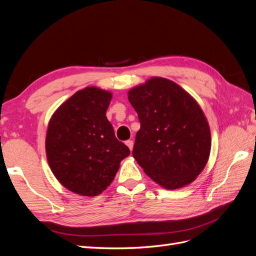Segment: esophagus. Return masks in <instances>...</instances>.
Instances as JSON below:
<instances>
[{"instance_id":"34e87169","label":"esophagus","mask_w":256,"mask_h":256,"mask_svg":"<svg viewBox=\"0 0 256 256\" xmlns=\"http://www.w3.org/2000/svg\"><path fill=\"white\" fill-rule=\"evenodd\" d=\"M126 145L129 147V150H132V148H134V141H132V140H128V141H126Z\"/></svg>"}]
</instances>
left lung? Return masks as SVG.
I'll return each instance as SVG.
<instances>
[{"instance_id": "1", "label": "left lung", "mask_w": 256, "mask_h": 256, "mask_svg": "<svg viewBox=\"0 0 256 256\" xmlns=\"http://www.w3.org/2000/svg\"><path fill=\"white\" fill-rule=\"evenodd\" d=\"M128 99L141 124L132 150L138 166L166 189L192 182L212 147L210 129L198 102L175 82L158 76L130 90Z\"/></svg>"}]
</instances>
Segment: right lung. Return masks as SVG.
Instances as JSON below:
<instances>
[{
    "mask_svg": "<svg viewBox=\"0 0 256 256\" xmlns=\"http://www.w3.org/2000/svg\"><path fill=\"white\" fill-rule=\"evenodd\" d=\"M110 92L95 86L76 92L54 112L46 136L51 171L72 192L96 196L106 189L130 150L114 134L106 112Z\"/></svg>",
    "mask_w": 256,
    "mask_h": 256,
    "instance_id": "1",
    "label": "right lung"
}]
</instances>
